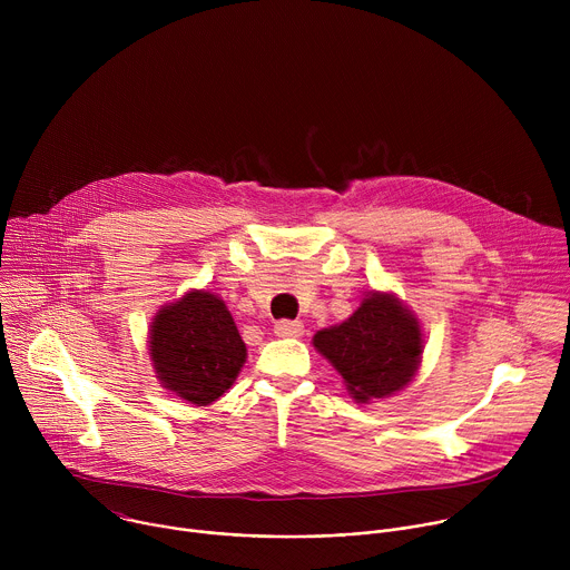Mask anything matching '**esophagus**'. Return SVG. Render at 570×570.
<instances>
[{"instance_id": "34e87169", "label": "esophagus", "mask_w": 570, "mask_h": 570, "mask_svg": "<svg viewBox=\"0 0 570 570\" xmlns=\"http://www.w3.org/2000/svg\"><path fill=\"white\" fill-rule=\"evenodd\" d=\"M275 334L279 338H299L304 334V324L299 320H279L275 322Z\"/></svg>"}]
</instances>
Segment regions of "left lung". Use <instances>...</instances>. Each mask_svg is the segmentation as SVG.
Listing matches in <instances>:
<instances>
[{
	"mask_svg": "<svg viewBox=\"0 0 570 570\" xmlns=\"http://www.w3.org/2000/svg\"><path fill=\"white\" fill-rule=\"evenodd\" d=\"M313 347L338 370L354 401L367 403L413 381L424 338L409 306L392 293L372 291L345 322L317 332Z\"/></svg>",
	"mask_w": 570,
	"mask_h": 570,
	"instance_id": "1",
	"label": "left lung"
}]
</instances>
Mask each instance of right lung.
<instances>
[{"mask_svg": "<svg viewBox=\"0 0 570 570\" xmlns=\"http://www.w3.org/2000/svg\"><path fill=\"white\" fill-rule=\"evenodd\" d=\"M148 347L161 387L194 405L223 396L248 356L232 313L209 291H189L161 306L150 322Z\"/></svg>", "mask_w": 570, "mask_h": 570, "instance_id": "obj_1", "label": "right lung"}]
</instances>
